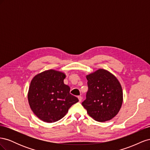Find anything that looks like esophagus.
Instances as JSON below:
<instances>
[{"instance_id":"1","label":"esophagus","mask_w":150,"mask_h":150,"mask_svg":"<svg viewBox=\"0 0 150 150\" xmlns=\"http://www.w3.org/2000/svg\"><path fill=\"white\" fill-rule=\"evenodd\" d=\"M78 99H79V102H81V101H82L83 97L81 96H78Z\"/></svg>"}]
</instances>
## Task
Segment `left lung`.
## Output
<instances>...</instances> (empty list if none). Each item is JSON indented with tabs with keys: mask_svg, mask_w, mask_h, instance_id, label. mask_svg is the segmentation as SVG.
Segmentation results:
<instances>
[{
	"mask_svg": "<svg viewBox=\"0 0 150 150\" xmlns=\"http://www.w3.org/2000/svg\"><path fill=\"white\" fill-rule=\"evenodd\" d=\"M88 91L82 105L88 115L99 122L113 118L122 103V90L119 81L110 72L99 69L86 76Z\"/></svg>",
	"mask_w": 150,
	"mask_h": 150,
	"instance_id": "left-lung-1",
	"label": "left lung"
}]
</instances>
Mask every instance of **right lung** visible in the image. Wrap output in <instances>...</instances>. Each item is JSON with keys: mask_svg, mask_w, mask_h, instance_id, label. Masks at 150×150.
I'll return each instance as SVG.
<instances>
[{"mask_svg": "<svg viewBox=\"0 0 150 150\" xmlns=\"http://www.w3.org/2000/svg\"><path fill=\"white\" fill-rule=\"evenodd\" d=\"M66 74L49 69L35 75L28 91L32 111L40 120L54 122L62 119L79 99L70 94V88L64 83Z\"/></svg>", "mask_w": 150, "mask_h": 150, "instance_id": "add662e5", "label": "right lung"}]
</instances>
